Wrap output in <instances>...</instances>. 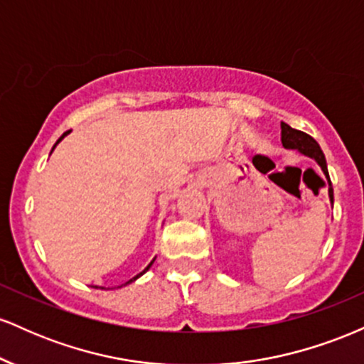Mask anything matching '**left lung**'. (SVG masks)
<instances>
[{
	"label": "left lung",
	"instance_id": "1",
	"mask_svg": "<svg viewBox=\"0 0 364 364\" xmlns=\"http://www.w3.org/2000/svg\"><path fill=\"white\" fill-rule=\"evenodd\" d=\"M281 141H282L284 149L298 150L299 154H303V156L313 159V161H315L316 164L320 166V169L323 171L325 178H327V181H328L330 203L333 205V190H332V183H330V178H328L327 161H325L323 152H321L320 145L316 144V140L311 139V136L306 135V133L299 132V129L291 128L289 124L281 123Z\"/></svg>",
	"mask_w": 364,
	"mask_h": 364
}]
</instances>
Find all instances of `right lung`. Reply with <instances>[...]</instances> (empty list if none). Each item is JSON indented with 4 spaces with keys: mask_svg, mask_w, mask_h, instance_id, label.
Returning <instances> with one entry per match:
<instances>
[{
    "mask_svg": "<svg viewBox=\"0 0 364 364\" xmlns=\"http://www.w3.org/2000/svg\"><path fill=\"white\" fill-rule=\"evenodd\" d=\"M70 132H72V129H70ZM70 132H65V133H63V135L60 136V139H58V141H56V144H54V147H53V150H54V149H56V145H58V144H60V141H61L63 139H65V136H66V135H68V133H70ZM53 150H51V152H53ZM154 260H156V258H154ZM154 260H152V262H150V263H149V265H147V267H145V269H144V270H141V272H140L139 275H135V277H133V279H129V281H128V282H124V284H123V286H127V284H129V282H133V281H136V279H139V277H140V275H144L145 272H147V270L150 269V267H152V263H154ZM95 287H97V286H95ZM119 287H121V286H119ZM101 289H106V287H101Z\"/></svg>",
    "mask_w": 364,
    "mask_h": 364,
    "instance_id": "1",
    "label": "right lung"
}]
</instances>
